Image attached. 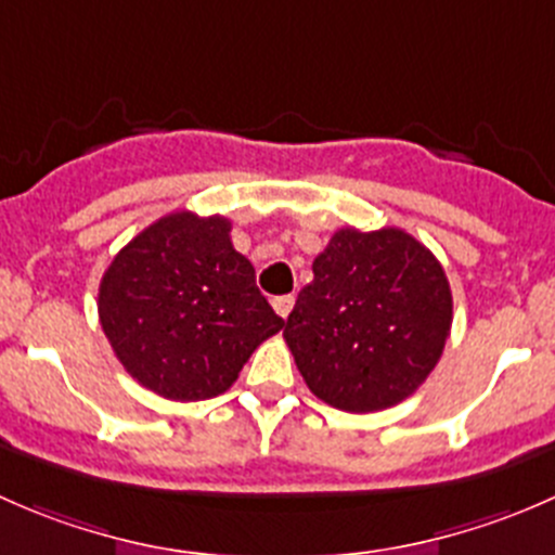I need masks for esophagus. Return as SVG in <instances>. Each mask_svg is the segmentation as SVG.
I'll use <instances>...</instances> for the list:
<instances>
[{"mask_svg":"<svg viewBox=\"0 0 555 555\" xmlns=\"http://www.w3.org/2000/svg\"><path fill=\"white\" fill-rule=\"evenodd\" d=\"M293 306H295V295H282V298H273V311H276L282 319L289 317Z\"/></svg>","mask_w":555,"mask_h":555,"instance_id":"34e87169","label":"esophagus"}]
</instances>
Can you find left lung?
<instances>
[{
    "instance_id": "left-lung-1",
    "label": "left lung",
    "mask_w": 555,
    "mask_h": 555,
    "mask_svg": "<svg viewBox=\"0 0 555 555\" xmlns=\"http://www.w3.org/2000/svg\"><path fill=\"white\" fill-rule=\"evenodd\" d=\"M284 340L327 405L371 413L397 405L438 365L453 300L438 257L400 228H340L313 260Z\"/></svg>"
}]
</instances>
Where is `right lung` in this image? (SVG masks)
Returning <instances> with one entry per match:
<instances>
[{"instance_id":"right-lung-1","label":"right lung","mask_w":555,"mask_h":555,"mask_svg":"<svg viewBox=\"0 0 555 555\" xmlns=\"http://www.w3.org/2000/svg\"><path fill=\"white\" fill-rule=\"evenodd\" d=\"M99 319L117 360L166 400H209L284 327L231 244V220L173 211L115 255Z\"/></svg>"}]
</instances>
